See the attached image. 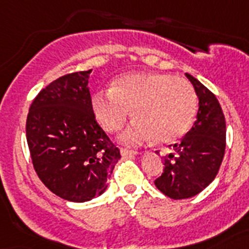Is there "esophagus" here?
<instances>
[{"label": "esophagus", "instance_id": "obj_1", "mask_svg": "<svg viewBox=\"0 0 249 249\" xmlns=\"http://www.w3.org/2000/svg\"><path fill=\"white\" fill-rule=\"evenodd\" d=\"M121 156H134V155H139L138 151H133V149H128V148H121L120 151Z\"/></svg>", "mask_w": 249, "mask_h": 249}]
</instances>
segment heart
I'll return each instance as SVG.
<instances>
[{
	"instance_id": "b5f03b06",
	"label": "heart",
	"mask_w": 249,
	"mask_h": 249,
	"mask_svg": "<svg viewBox=\"0 0 249 249\" xmlns=\"http://www.w3.org/2000/svg\"><path fill=\"white\" fill-rule=\"evenodd\" d=\"M198 108L195 88L183 78L166 72H128L115 79L111 89L93 97V110L110 133L137 119L121 139L137 145L157 138L173 143L187 134Z\"/></svg>"
}]
</instances>
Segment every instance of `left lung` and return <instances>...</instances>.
<instances>
[{
    "label": "left lung",
    "instance_id": "left-lung-1",
    "mask_svg": "<svg viewBox=\"0 0 249 249\" xmlns=\"http://www.w3.org/2000/svg\"><path fill=\"white\" fill-rule=\"evenodd\" d=\"M199 100L197 120L173 145L174 152L162 157L163 171L155 185L173 199L191 198L205 189L216 178L225 153L226 125L215 94L189 74Z\"/></svg>",
    "mask_w": 249,
    "mask_h": 249
}]
</instances>
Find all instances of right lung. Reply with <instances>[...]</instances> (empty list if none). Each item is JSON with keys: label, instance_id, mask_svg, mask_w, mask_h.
Instances as JSON below:
<instances>
[{"label": "right lung", "instance_id": "add662e5", "mask_svg": "<svg viewBox=\"0 0 249 249\" xmlns=\"http://www.w3.org/2000/svg\"><path fill=\"white\" fill-rule=\"evenodd\" d=\"M66 74L40 90L26 118V142L38 178L58 197L90 201L106 191L120 149L96 120L88 79Z\"/></svg>", "mask_w": 249, "mask_h": 249}]
</instances>
